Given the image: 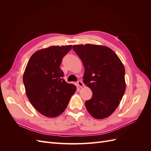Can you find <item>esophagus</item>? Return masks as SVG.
I'll use <instances>...</instances> for the list:
<instances>
[{
    "label": "esophagus",
    "mask_w": 151,
    "mask_h": 151,
    "mask_svg": "<svg viewBox=\"0 0 151 151\" xmlns=\"http://www.w3.org/2000/svg\"><path fill=\"white\" fill-rule=\"evenodd\" d=\"M77 84H78L79 88H83V87H84V83L81 81H79L77 82Z\"/></svg>",
    "instance_id": "1"
}]
</instances>
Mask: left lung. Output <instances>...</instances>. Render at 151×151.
<instances>
[{
    "instance_id": "8db88e82",
    "label": "left lung",
    "mask_w": 151,
    "mask_h": 151,
    "mask_svg": "<svg viewBox=\"0 0 151 151\" xmlns=\"http://www.w3.org/2000/svg\"><path fill=\"white\" fill-rule=\"evenodd\" d=\"M73 50L84 67L83 83L91 89L87 110L96 119L110 116L120 103L126 89L125 68L113 50L102 45H74Z\"/></svg>"
}]
</instances>
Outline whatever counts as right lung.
<instances>
[{"label": "right lung", "mask_w": 151, "mask_h": 151, "mask_svg": "<svg viewBox=\"0 0 151 151\" xmlns=\"http://www.w3.org/2000/svg\"><path fill=\"white\" fill-rule=\"evenodd\" d=\"M72 45L51 46L35 52L27 63L23 83L27 96L33 107L48 118L65 111L76 86L63 79L60 66Z\"/></svg>", "instance_id": "add662e5"}]
</instances>
